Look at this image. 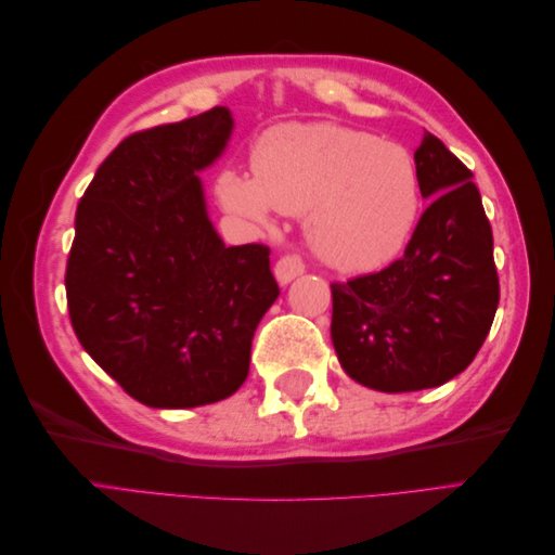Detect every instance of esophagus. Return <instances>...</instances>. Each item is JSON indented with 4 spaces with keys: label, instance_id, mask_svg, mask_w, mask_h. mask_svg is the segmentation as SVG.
Segmentation results:
<instances>
[{
    "label": "esophagus",
    "instance_id": "1",
    "mask_svg": "<svg viewBox=\"0 0 555 555\" xmlns=\"http://www.w3.org/2000/svg\"><path fill=\"white\" fill-rule=\"evenodd\" d=\"M304 273H306V263H304V259H300L298 255H284V257H280L278 263H275V278H278L282 284H287V282H292L294 278L304 275Z\"/></svg>",
    "mask_w": 555,
    "mask_h": 555
}]
</instances>
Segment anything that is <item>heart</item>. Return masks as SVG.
Here are the masks:
<instances>
[{"instance_id":"heart-1","label":"heart","mask_w":555,"mask_h":555,"mask_svg":"<svg viewBox=\"0 0 555 555\" xmlns=\"http://www.w3.org/2000/svg\"><path fill=\"white\" fill-rule=\"evenodd\" d=\"M251 173L217 176L222 206L255 222L273 208L308 212L314 251L338 271H375L410 241L418 176L398 143L340 125H280L251 150Z\"/></svg>"}]
</instances>
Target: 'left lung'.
Returning <instances> with one entry per match:
<instances>
[{
	"mask_svg": "<svg viewBox=\"0 0 555 555\" xmlns=\"http://www.w3.org/2000/svg\"><path fill=\"white\" fill-rule=\"evenodd\" d=\"M414 164L430 206L405 255L377 273L331 284L340 365L386 393L433 389L463 373L500 304L493 231L473 171L430 131Z\"/></svg>",
	"mask_w": 555,
	"mask_h": 555,
	"instance_id": "left-lung-1",
	"label": "left lung"
}]
</instances>
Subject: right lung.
Instances as JSON below:
<instances>
[{
  "mask_svg": "<svg viewBox=\"0 0 555 555\" xmlns=\"http://www.w3.org/2000/svg\"><path fill=\"white\" fill-rule=\"evenodd\" d=\"M229 108L127 137L76 210L66 306L82 349L147 408L224 400L249 373L251 338L280 287L271 249L227 247L196 171L222 155Z\"/></svg>",
  "mask_w": 555,
  "mask_h": 555,
  "instance_id": "add662e5",
  "label": "right lung"
}]
</instances>
